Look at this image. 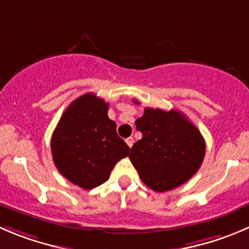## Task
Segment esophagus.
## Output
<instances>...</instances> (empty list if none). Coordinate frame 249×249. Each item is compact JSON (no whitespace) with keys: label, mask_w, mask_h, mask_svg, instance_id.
<instances>
[{"label":"esophagus","mask_w":249,"mask_h":249,"mask_svg":"<svg viewBox=\"0 0 249 249\" xmlns=\"http://www.w3.org/2000/svg\"><path fill=\"white\" fill-rule=\"evenodd\" d=\"M126 143H127V145L129 146V148H132V145H133V143H134V139L132 138V137H129V138L126 139Z\"/></svg>","instance_id":"obj_1"}]
</instances>
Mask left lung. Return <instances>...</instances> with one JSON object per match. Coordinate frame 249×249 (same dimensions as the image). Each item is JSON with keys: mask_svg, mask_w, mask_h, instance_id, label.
<instances>
[{"mask_svg": "<svg viewBox=\"0 0 249 249\" xmlns=\"http://www.w3.org/2000/svg\"><path fill=\"white\" fill-rule=\"evenodd\" d=\"M136 128L143 137L132 146L129 159L149 188L170 191L186 183L199 170L205 142L183 113L146 107L136 121Z\"/></svg>", "mask_w": 249, "mask_h": 249, "instance_id": "left-lung-1", "label": "left lung"}]
</instances>
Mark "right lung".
Returning <instances> with one entry per match:
<instances>
[{"mask_svg": "<svg viewBox=\"0 0 249 249\" xmlns=\"http://www.w3.org/2000/svg\"><path fill=\"white\" fill-rule=\"evenodd\" d=\"M108 104L88 93L70 104L51 137L56 167L80 188L93 189L107 181L113 166L129 154V146L107 116Z\"/></svg>", "mask_w": 249, "mask_h": 249, "instance_id": "1", "label": "right lung"}]
</instances>
